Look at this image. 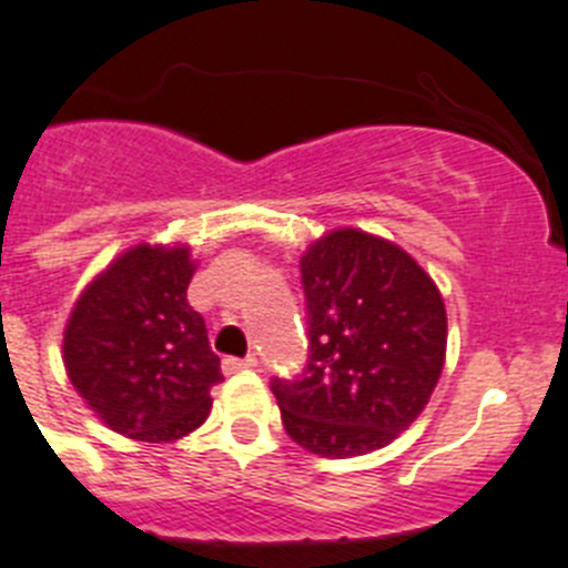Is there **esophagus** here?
Instances as JSON below:
<instances>
[{
    "mask_svg": "<svg viewBox=\"0 0 568 568\" xmlns=\"http://www.w3.org/2000/svg\"><path fill=\"white\" fill-rule=\"evenodd\" d=\"M257 367V358L248 356V358H224V373H241V369H254Z\"/></svg>",
    "mask_w": 568,
    "mask_h": 568,
    "instance_id": "esophagus-1",
    "label": "esophagus"
}]
</instances>
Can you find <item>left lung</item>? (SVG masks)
<instances>
[{"mask_svg":"<svg viewBox=\"0 0 568 568\" xmlns=\"http://www.w3.org/2000/svg\"><path fill=\"white\" fill-rule=\"evenodd\" d=\"M308 367L274 381L285 434L327 459L386 448L420 417L443 375L448 316L406 248L342 226L300 260Z\"/></svg>","mask_w":568,"mask_h":568,"instance_id":"obj_1","label":"left lung"}]
</instances>
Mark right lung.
I'll use <instances>...</instances> for the list:
<instances>
[{"instance_id": "1", "label": "right lung", "mask_w": 568, "mask_h": 568, "mask_svg": "<svg viewBox=\"0 0 568 568\" xmlns=\"http://www.w3.org/2000/svg\"><path fill=\"white\" fill-rule=\"evenodd\" d=\"M195 268L187 243H136L72 305L63 367L111 432L173 443L210 417V389L224 375L204 320L187 302Z\"/></svg>"}]
</instances>
